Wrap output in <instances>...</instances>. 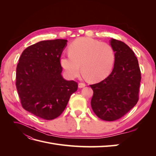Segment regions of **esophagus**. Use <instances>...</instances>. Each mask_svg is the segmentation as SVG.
Instances as JSON below:
<instances>
[{"label":"esophagus","instance_id":"34e87169","mask_svg":"<svg viewBox=\"0 0 156 156\" xmlns=\"http://www.w3.org/2000/svg\"><path fill=\"white\" fill-rule=\"evenodd\" d=\"M85 86H86V84H85V83H79V84H78L79 88H83Z\"/></svg>","mask_w":156,"mask_h":156}]
</instances>
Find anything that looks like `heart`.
I'll list each match as a JSON object with an SVG mask.
<instances>
[{
	"label": "heart",
	"mask_w": 156,
	"mask_h": 156,
	"mask_svg": "<svg viewBox=\"0 0 156 156\" xmlns=\"http://www.w3.org/2000/svg\"><path fill=\"white\" fill-rule=\"evenodd\" d=\"M115 61L112 47L90 37H79L69 47V54L60 56V62L67 76L74 79L83 72L92 81L105 78L111 72Z\"/></svg>",
	"instance_id": "heart-1"
}]
</instances>
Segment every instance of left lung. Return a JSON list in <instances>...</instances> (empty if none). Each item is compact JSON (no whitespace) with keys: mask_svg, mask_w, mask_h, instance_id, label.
<instances>
[{"mask_svg":"<svg viewBox=\"0 0 156 156\" xmlns=\"http://www.w3.org/2000/svg\"><path fill=\"white\" fill-rule=\"evenodd\" d=\"M115 61L111 74L101 82L90 85L93 90L92 110L106 121L119 120L139 101L141 80L138 60L129 46L121 41L111 40Z\"/></svg>","mask_w":156,"mask_h":156,"instance_id":"1","label":"left lung"}]
</instances>
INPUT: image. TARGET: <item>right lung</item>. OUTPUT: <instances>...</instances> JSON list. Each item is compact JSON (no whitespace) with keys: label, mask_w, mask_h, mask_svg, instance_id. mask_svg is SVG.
Masks as SVG:
<instances>
[{"label":"right lung","mask_w":156,"mask_h":156,"mask_svg":"<svg viewBox=\"0 0 156 156\" xmlns=\"http://www.w3.org/2000/svg\"><path fill=\"white\" fill-rule=\"evenodd\" d=\"M66 40L41 41L26 48L16 68V85L25 110L44 120L64 111L77 83L64 79L60 59Z\"/></svg>","instance_id":"obj_1"}]
</instances>
